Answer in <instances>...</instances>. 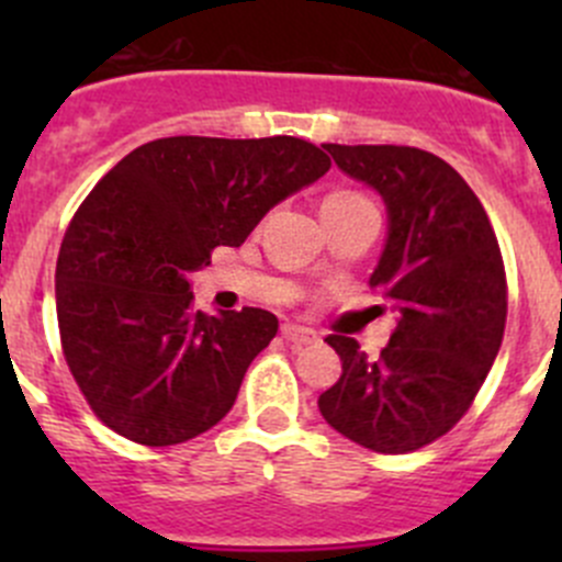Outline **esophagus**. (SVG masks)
<instances>
[{"instance_id": "1", "label": "esophagus", "mask_w": 562, "mask_h": 562, "mask_svg": "<svg viewBox=\"0 0 562 562\" xmlns=\"http://www.w3.org/2000/svg\"><path fill=\"white\" fill-rule=\"evenodd\" d=\"M282 337L285 342H291L293 348H304V345L317 342V334L307 326H296V323H282Z\"/></svg>"}]
</instances>
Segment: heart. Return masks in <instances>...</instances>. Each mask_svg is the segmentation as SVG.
<instances>
[{
	"instance_id": "b5f03b06",
	"label": "heart",
	"mask_w": 562,
	"mask_h": 562,
	"mask_svg": "<svg viewBox=\"0 0 562 562\" xmlns=\"http://www.w3.org/2000/svg\"><path fill=\"white\" fill-rule=\"evenodd\" d=\"M353 201H367L364 195H359V192H331V195L326 198V203H353Z\"/></svg>"
}]
</instances>
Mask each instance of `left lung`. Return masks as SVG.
I'll use <instances>...</instances> for the list:
<instances>
[{
    "label": "left lung",
    "mask_w": 562,
    "mask_h": 562,
    "mask_svg": "<svg viewBox=\"0 0 562 562\" xmlns=\"http://www.w3.org/2000/svg\"><path fill=\"white\" fill-rule=\"evenodd\" d=\"M323 149L386 201L389 239L370 288L396 313V328L378 359L353 337H326L342 375L317 407L353 443L407 454L468 413L501 350L508 313L501 245L475 192L440 157L389 144Z\"/></svg>",
    "instance_id": "8db88e82"
}]
</instances>
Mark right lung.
I'll use <instances>...</instances> for the list:
<instances>
[{
    "label": "right lung",
    "instance_id": "1",
    "mask_svg": "<svg viewBox=\"0 0 562 562\" xmlns=\"http://www.w3.org/2000/svg\"><path fill=\"white\" fill-rule=\"evenodd\" d=\"M331 168L291 135H173L130 151L70 220L56 260L61 353L94 416L140 446H176L234 407L274 339L266 310H192L190 274L245 245L263 214Z\"/></svg>",
    "mask_w": 562,
    "mask_h": 562
}]
</instances>
